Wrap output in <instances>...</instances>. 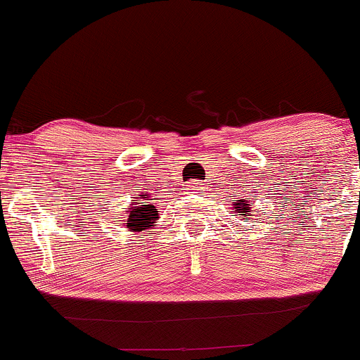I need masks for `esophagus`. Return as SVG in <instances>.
I'll use <instances>...</instances> for the list:
<instances>
[{"mask_svg":"<svg viewBox=\"0 0 360 360\" xmlns=\"http://www.w3.org/2000/svg\"><path fill=\"white\" fill-rule=\"evenodd\" d=\"M191 188H196V183H191Z\"/></svg>","mask_w":360,"mask_h":360,"instance_id":"34e87169","label":"esophagus"}]
</instances>
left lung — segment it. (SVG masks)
I'll return each mask as SVG.
<instances>
[{"label": "left lung", "mask_w": 360, "mask_h": 360, "mask_svg": "<svg viewBox=\"0 0 360 360\" xmlns=\"http://www.w3.org/2000/svg\"><path fill=\"white\" fill-rule=\"evenodd\" d=\"M239 204L240 207H238L237 205ZM236 205V208H238V210H239V213H240V215H246L248 217V210H250V205H248V203H244V201H240L239 200V203H234Z\"/></svg>", "instance_id": "left-lung-1"}]
</instances>
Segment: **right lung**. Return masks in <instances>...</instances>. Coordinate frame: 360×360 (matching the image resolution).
Listing matches in <instances>:
<instances>
[{
  "mask_svg": "<svg viewBox=\"0 0 360 360\" xmlns=\"http://www.w3.org/2000/svg\"><path fill=\"white\" fill-rule=\"evenodd\" d=\"M145 198H147V196L140 195V200L133 201V203H136V207H131L128 210L129 215L124 222L128 224L126 227L131 232H140L143 231V229L152 227V225L155 224V220L159 219V217H157V208L153 207L150 201H143Z\"/></svg>",
  "mask_w": 360,
  "mask_h": 360,
  "instance_id": "1",
  "label": "right lung"
}]
</instances>
